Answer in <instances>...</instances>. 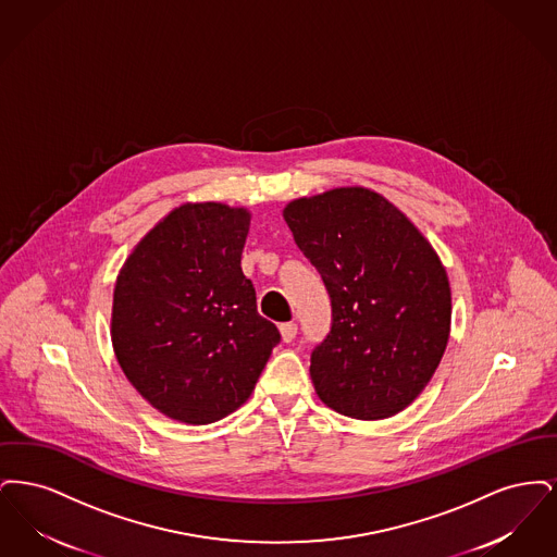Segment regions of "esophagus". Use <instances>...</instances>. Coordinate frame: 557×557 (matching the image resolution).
Returning <instances> with one entry per match:
<instances>
[{
  "label": "esophagus",
  "mask_w": 557,
  "mask_h": 557,
  "mask_svg": "<svg viewBox=\"0 0 557 557\" xmlns=\"http://www.w3.org/2000/svg\"><path fill=\"white\" fill-rule=\"evenodd\" d=\"M296 330H298V327H296V323H294V321L282 323V325H280V334H282V341H284V343H292V341L296 338Z\"/></svg>",
  "instance_id": "esophagus-1"
}]
</instances>
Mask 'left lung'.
<instances>
[{
    "label": "left lung",
    "instance_id": "8db88e82",
    "mask_svg": "<svg viewBox=\"0 0 557 557\" xmlns=\"http://www.w3.org/2000/svg\"><path fill=\"white\" fill-rule=\"evenodd\" d=\"M284 219L332 298V330L311 355L318 397L355 420L397 416L422 395L449 343L441 257L370 187L296 198Z\"/></svg>",
    "mask_w": 557,
    "mask_h": 557
}]
</instances>
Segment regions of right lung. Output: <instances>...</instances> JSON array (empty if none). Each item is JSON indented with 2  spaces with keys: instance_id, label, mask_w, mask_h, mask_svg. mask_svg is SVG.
Masks as SVG:
<instances>
[{
  "instance_id": "1",
  "label": "right lung",
  "mask_w": 557,
  "mask_h": 557,
  "mask_svg": "<svg viewBox=\"0 0 557 557\" xmlns=\"http://www.w3.org/2000/svg\"><path fill=\"white\" fill-rule=\"evenodd\" d=\"M248 230L244 207L186 202L137 242L116 275V361L141 397L182 424L234 413L280 343L239 265Z\"/></svg>"
}]
</instances>
